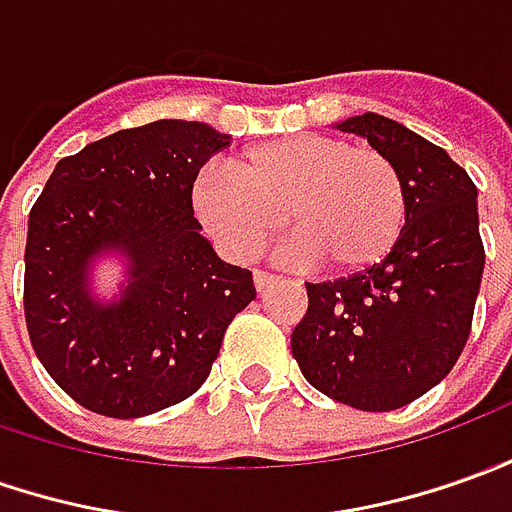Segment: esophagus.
Returning <instances> with one entry per match:
<instances>
[{
  "label": "esophagus",
  "mask_w": 512,
  "mask_h": 512,
  "mask_svg": "<svg viewBox=\"0 0 512 512\" xmlns=\"http://www.w3.org/2000/svg\"><path fill=\"white\" fill-rule=\"evenodd\" d=\"M277 280V274H271V271L266 269H255V285H257V291H263V288H269L271 283Z\"/></svg>",
  "instance_id": "esophagus-1"
}]
</instances>
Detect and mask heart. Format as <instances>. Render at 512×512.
Listing matches in <instances>:
<instances>
[{
	"label": "heart",
	"mask_w": 512,
	"mask_h": 512,
	"mask_svg": "<svg viewBox=\"0 0 512 512\" xmlns=\"http://www.w3.org/2000/svg\"><path fill=\"white\" fill-rule=\"evenodd\" d=\"M198 218L235 257H255L283 227L297 255L356 271L401 241L409 201L398 168L375 148L294 134L269 139L207 170L193 187Z\"/></svg>",
	"instance_id": "heart-1"
}]
</instances>
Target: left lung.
<instances>
[{
    "label": "left lung",
    "instance_id": "8db88e82",
    "mask_svg": "<svg viewBox=\"0 0 512 512\" xmlns=\"http://www.w3.org/2000/svg\"><path fill=\"white\" fill-rule=\"evenodd\" d=\"M339 131L364 137L398 168L409 218L381 263L305 283L308 311L291 353L322 395L392 412L437 387L471 336L485 269L476 184L440 145L389 117L367 111Z\"/></svg>",
    "mask_w": 512,
    "mask_h": 512
}]
</instances>
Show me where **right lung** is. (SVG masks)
<instances>
[{
    "instance_id": "obj_1",
    "label": "right lung",
    "mask_w": 512,
    "mask_h": 512,
    "mask_svg": "<svg viewBox=\"0 0 512 512\" xmlns=\"http://www.w3.org/2000/svg\"><path fill=\"white\" fill-rule=\"evenodd\" d=\"M229 145L204 123L156 120L61 159L30 210L24 322L38 361L83 409L142 417L190 398L235 314L255 300L252 271L212 252L193 215V182ZM129 257L124 297L88 294V263Z\"/></svg>"
}]
</instances>
